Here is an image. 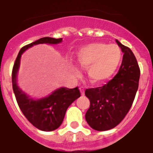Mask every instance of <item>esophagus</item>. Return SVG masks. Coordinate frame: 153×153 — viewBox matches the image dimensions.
Wrapping results in <instances>:
<instances>
[{"label": "esophagus", "instance_id": "esophagus-1", "mask_svg": "<svg viewBox=\"0 0 153 153\" xmlns=\"http://www.w3.org/2000/svg\"><path fill=\"white\" fill-rule=\"evenodd\" d=\"M79 90H80V92H81V94L82 95H84V88L82 86V87H80L79 88Z\"/></svg>", "mask_w": 153, "mask_h": 153}]
</instances>
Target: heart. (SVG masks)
Here are the masks:
<instances>
[{"instance_id": "obj_1", "label": "heart", "mask_w": 153, "mask_h": 153, "mask_svg": "<svg viewBox=\"0 0 153 153\" xmlns=\"http://www.w3.org/2000/svg\"><path fill=\"white\" fill-rule=\"evenodd\" d=\"M121 57V51L117 45L95 43L80 48L77 54V62L81 67L86 68L91 83L102 84L111 79Z\"/></svg>"}]
</instances>
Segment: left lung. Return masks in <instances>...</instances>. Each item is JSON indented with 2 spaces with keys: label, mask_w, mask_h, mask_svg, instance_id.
<instances>
[{
  "label": "left lung",
  "mask_w": 153,
  "mask_h": 153,
  "mask_svg": "<svg viewBox=\"0 0 153 153\" xmlns=\"http://www.w3.org/2000/svg\"><path fill=\"white\" fill-rule=\"evenodd\" d=\"M116 42L124 53L117 74L104 86L85 91L90 99L86 120L97 131L109 130L121 123L133 105L139 86L140 71L135 55L129 48L117 39Z\"/></svg>",
  "instance_id": "obj_1"
}]
</instances>
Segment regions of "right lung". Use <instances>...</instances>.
Listing matches in <instances>:
<instances>
[{
	"mask_svg": "<svg viewBox=\"0 0 153 153\" xmlns=\"http://www.w3.org/2000/svg\"><path fill=\"white\" fill-rule=\"evenodd\" d=\"M62 38L55 39L51 37H44L24 46L19 51L12 72L13 90L20 110L36 128L46 132L55 130L61 126L67 108L81 95L78 86L73 89L61 87L47 98L33 100L28 98V96L17 86L16 74L20 66V57L25 50L36 44H56L62 42Z\"/></svg>",
	"mask_w": 153,
	"mask_h": 153,
	"instance_id": "add662e5",
	"label": "right lung"
}]
</instances>
